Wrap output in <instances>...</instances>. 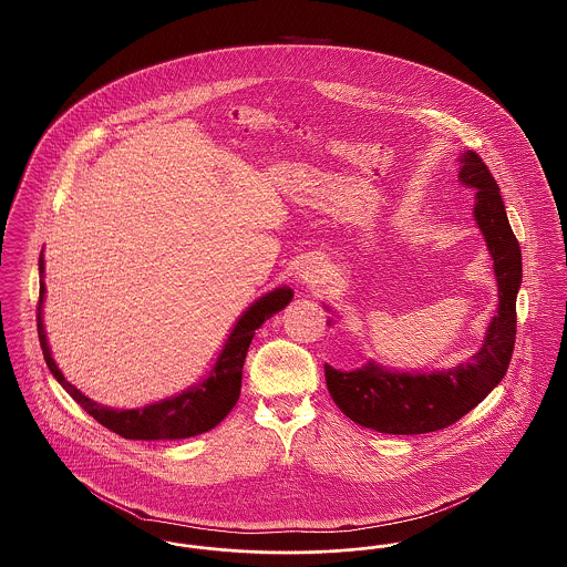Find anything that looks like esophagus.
Here are the masks:
<instances>
[{
  "mask_svg": "<svg viewBox=\"0 0 567 567\" xmlns=\"http://www.w3.org/2000/svg\"><path fill=\"white\" fill-rule=\"evenodd\" d=\"M323 278V264L319 257H306L297 268V280L303 285H319Z\"/></svg>",
  "mask_w": 567,
  "mask_h": 567,
  "instance_id": "obj_1",
  "label": "esophagus"
}]
</instances>
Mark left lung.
<instances>
[{"label":"left lung","mask_w":567,"mask_h":567,"mask_svg":"<svg viewBox=\"0 0 567 567\" xmlns=\"http://www.w3.org/2000/svg\"><path fill=\"white\" fill-rule=\"evenodd\" d=\"M458 183L476 190L474 220L493 259L499 296L497 315L486 327L478 352L449 370L402 372L368 361L363 368L342 372L324 363L329 395L361 427L393 435L444 430L481 404L508 372L516 338V293L523 278L520 246L514 238L499 187L476 153L458 155ZM324 308L329 310V306Z\"/></svg>","instance_id":"left-lung-1"}]
</instances>
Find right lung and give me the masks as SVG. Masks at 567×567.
Segmentation results:
<instances>
[{
    "label": "right lung",
    "instance_id": "right-lung-1",
    "mask_svg": "<svg viewBox=\"0 0 567 567\" xmlns=\"http://www.w3.org/2000/svg\"><path fill=\"white\" fill-rule=\"evenodd\" d=\"M47 296L44 285V255H40V301H38V336L44 352L47 365L56 382L70 393V398L81 404L86 414L102 423L110 432L123 435L125 440H183L216 427L238 402L243 386L244 359L248 347L259 329L276 312H280L293 299L291 287H278L270 293L255 299L243 317L229 331L223 349L216 357L215 365L204 380L189 389L142 408H110L86 398L81 389L68 382L47 340V329L42 321V306Z\"/></svg>",
    "mask_w": 567,
    "mask_h": 567
}]
</instances>
